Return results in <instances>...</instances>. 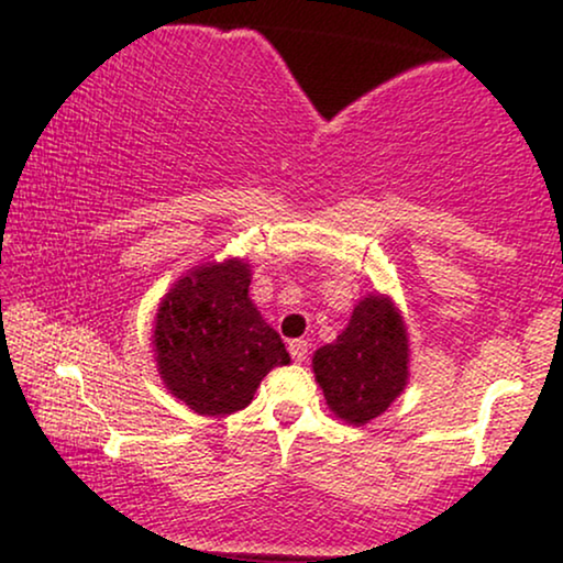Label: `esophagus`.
I'll list each match as a JSON object with an SVG mask.
<instances>
[{
  "label": "esophagus",
  "instance_id": "34e87169",
  "mask_svg": "<svg viewBox=\"0 0 563 563\" xmlns=\"http://www.w3.org/2000/svg\"><path fill=\"white\" fill-rule=\"evenodd\" d=\"M288 350H290V357H294L296 363H306V360H309V342L306 340H294L288 344Z\"/></svg>",
  "mask_w": 563,
  "mask_h": 563
}]
</instances>
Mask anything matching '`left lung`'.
Wrapping results in <instances>:
<instances>
[{
    "mask_svg": "<svg viewBox=\"0 0 563 563\" xmlns=\"http://www.w3.org/2000/svg\"><path fill=\"white\" fill-rule=\"evenodd\" d=\"M407 329L384 296L357 303L350 324L313 355V373L336 417L365 424L407 386Z\"/></svg>",
    "mask_w": 563,
    "mask_h": 563,
    "instance_id": "obj_1",
    "label": "left lung"
}]
</instances>
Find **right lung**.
Here are the masks:
<instances>
[{"label": "right lung", "mask_w": 563, "mask_h": 563, "mask_svg": "<svg viewBox=\"0 0 563 563\" xmlns=\"http://www.w3.org/2000/svg\"><path fill=\"white\" fill-rule=\"evenodd\" d=\"M244 262L206 265L183 277L156 313L154 344L164 384L198 415L244 409L260 380L290 357L280 334L246 296Z\"/></svg>", "instance_id": "1"}]
</instances>
